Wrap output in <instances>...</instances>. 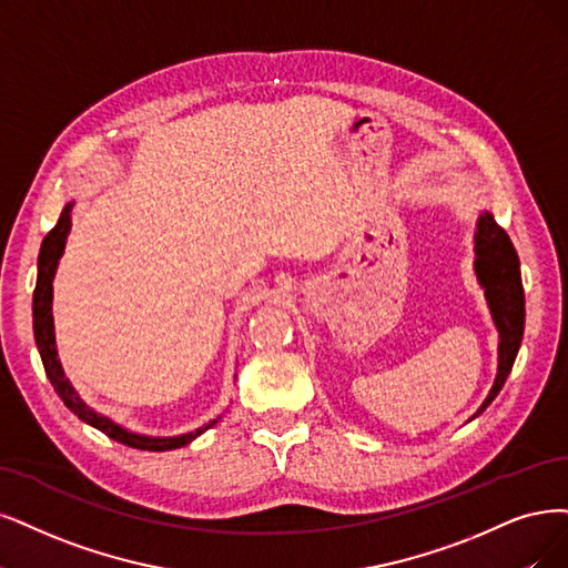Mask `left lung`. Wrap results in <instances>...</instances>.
<instances>
[{"instance_id":"1","label":"left lung","mask_w":568,"mask_h":568,"mask_svg":"<svg viewBox=\"0 0 568 568\" xmlns=\"http://www.w3.org/2000/svg\"><path fill=\"white\" fill-rule=\"evenodd\" d=\"M475 273L498 329V374L496 382L475 416L485 412L506 384L515 365L517 351L524 337V287L519 273V257L506 229L498 226L491 213H481L475 231ZM473 416V418H475Z\"/></svg>"}]
</instances>
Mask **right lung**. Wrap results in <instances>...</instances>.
I'll list each match as a JSON object with an SVG mask.
<instances>
[{"label": "right lung", "mask_w": 568, "mask_h": 568, "mask_svg": "<svg viewBox=\"0 0 568 568\" xmlns=\"http://www.w3.org/2000/svg\"><path fill=\"white\" fill-rule=\"evenodd\" d=\"M72 205L74 203H68L65 207H62L58 224L49 231L47 239L41 241L39 260H37V285H34V295H32V327H34V342H37V348L41 355V363H44L49 382L55 388L60 400L65 403V407L72 414H77L83 424H89L108 437L116 439V443L129 445L133 449H144V452L180 449V447L192 443V439H196L201 433H205L207 428H213L220 422V416L213 418V422H207L205 426L196 428L194 433H184V435H175V437L138 435V433H131L123 426L114 424L112 418L91 409L87 403L81 400L79 393L72 388L65 372H62V365L58 361V348H55L51 304H53V276L58 268V260L62 257V250H65V241L70 234V226H72Z\"/></svg>", "instance_id": "1"}]
</instances>
